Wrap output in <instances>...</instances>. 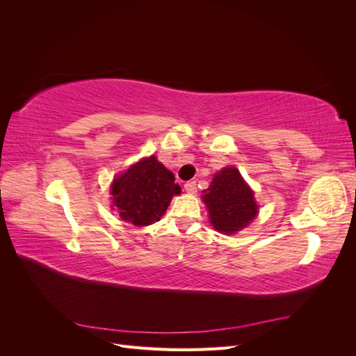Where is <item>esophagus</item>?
Masks as SVG:
<instances>
[{"label":"esophagus","instance_id":"esophagus-1","mask_svg":"<svg viewBox=\"0 0 356 356\" xmlns=\"http://www.w3.org/2000/svg\"><path fill=\"white\" fill-rule=\"evenodd\" d=\"M184 188L187 193H190V195H195V193L197 191V184L196 181H187L184 184Z\"/></svg>","mask_w":356,"mask_h":356}]
</instances>
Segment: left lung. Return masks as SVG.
Segmentation results:
<instances>
[{"label":"left lung","mask_w":356,"mask_h":356,"mask_svg":"<svg viewBox=\"0 0 356 356\" xmlns=\"http://www.w3.org/2000/svg\"><path fill=\"white\" fill-rule=\"evenodd\" d=\"M203 202L207 203L215 230L234 233L246 227L257 215L252 190L245 184L239 170L225 168L213 177Z\"/></svg>","instance_id":"left-lung-1"}]
</instances>
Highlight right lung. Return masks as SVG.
Segmentation results:
<instances>
[{
  "instance_id": "1",
  "label": "right lung",
  "mask_w": 356,
  "mask_h": 356,
  "mask_svg": "<svg viewBox=\"0 0 356 356\" xmlns=\"http://www.w3.org/2000/svg\"><path fill=\"white\" fill-rule=\"evenodd\" d=\"M181 187L175 177L154 156L147 157L115 177L111 186L113 203L120 217L138 227L160 220Z\"/></svg>"
}]
</instances>
